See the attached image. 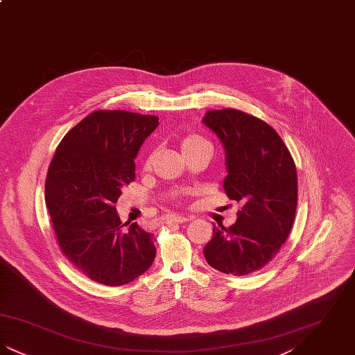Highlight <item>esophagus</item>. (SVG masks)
Wrapping results in <instances>:
<instances>
[{
    "mask_svg": "<svg viewBox=\"0 0 355 355\" xmlns=\"http://www.w3.org/2000/svg\"><path fill=\"white\" fill-rule=\"evenodd\" d=\"M189 220H190V218L182 217V216H177V214L166 217V223H184V222H189Z\"/></svg>",
    "mask_w": 355,
    "mask_h": 355,
    "instance_id": "1",
    "label": "esophagus"
}]
</instances>
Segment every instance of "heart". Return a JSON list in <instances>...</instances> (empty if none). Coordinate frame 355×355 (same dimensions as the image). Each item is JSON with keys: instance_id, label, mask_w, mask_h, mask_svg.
<instances>
[{"instance_id": "heart-1", "label": "heart", "mask_w": 355, "mask_h": 355, "mask_svg": "<svg viewBox=\"0 0 355 355\" xmlns=\"http://www.w3.org/2000/svg\"><path fill=\"white\" fill-rule=\"evenodd\" d=\"M180 148L184 153V155L187 157L193 153L200 152L206 148H211V145L209 144V141H206L203 137L198 135H186L180 139ZM153 154L150 153L144 162L145 169H149L152 166Z\"/></svg>"}]
</instances>
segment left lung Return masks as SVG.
<instances>
[{"instance_id": "8db88e82", "label": "left lung", "mask_w": 355, "mask_h": 355, "mask_svg": "<svg viewBox=\"0 0 355 355\" xmlns=\"http://www.w3.org/2000/svg\"><path fill=\"white\" fill-rule=\"evenodd\" d=\"M202 122L225 149V193L241 205L234 225L213 223L203 255L216 270L246 275L270 262L290 234L298 197L295 164L281 137L262 119L222 109L207 112Z\"/></svg>"}]
</instances>
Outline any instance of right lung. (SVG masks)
I'll return each instance as SVG.
<instances>
[{
	"label": "right lung",
	"instance_id": "1",
	"mask_svg": "<svg viewBox=\"0 0 355 355\" xmlns=\"http://www.w3.org/2000/svg\"><path fill=\"white\" fill-rule=\"evenodd\" d=\"M158 117L97 110L60 142L45 181V202L61 252L92 281L132 282L152 266V233L122 223L114 203L135 178V158Z\"/></svg>",
	"mask_w": 355,
	"mask_h": 355
}]
</instances>
